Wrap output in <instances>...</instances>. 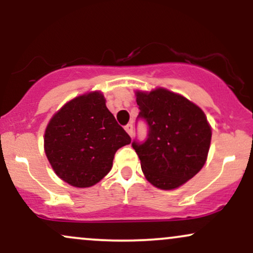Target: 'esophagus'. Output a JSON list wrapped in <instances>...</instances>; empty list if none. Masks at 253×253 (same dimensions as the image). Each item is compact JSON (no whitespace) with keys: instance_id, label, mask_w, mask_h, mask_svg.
Masks as SVG:
<instances>
[{"instance_id":"obj_1","label":"esophagus","mask_w":253,"mask_h":253,"mask_svg":"<svg viewBox=\"0 0 253 253\" xmlns=\"http://www.w3.org/2000/svg\"><path fill=\"white\" fill-rule=\"evenodd\" d=\"M125 129H126V132L128 133V134L132 136L133 135V125L132 124H128L125 126Z\"/></svg>"}]
</instances>
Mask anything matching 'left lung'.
Returning a JSON list of instances; mask_svg holds the SVG:
<instances>
[{
	"mask_svg": "<svg viewBox=\"0 0 253 253\" xmlns=\"http://www.w3.org/2000/svg\"><path fill=\"white\" fill-rule=\"evenodd\" d=\"M139 115L147 138L133 140L141 170L151 184L170 190L202 169L210 151L211 129L196 104L167 89L136 92Z\"/></svg>",
	"mask_w": 253,
	"mask_h": 253,
	"instance_id": "left-lung-1",
	"label": "left lung"
}]
</instances>
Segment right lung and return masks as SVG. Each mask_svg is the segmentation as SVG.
<instances>
[{
	"instance_id": "add662e5",
	"label": "right lung",
	"mask_w": 253,
	"mask_h": 253,
	"mask_svg": "<svg viewBox=\"0 0 253 253\" xmlns=\"http://www.w3.org/2000/svg\"><path fill=\"white\" fill-rule=\"evenodd\" d=\"M43 143L54 172L74 187L88 188L109 172L115 152L130 143V136L106 107L103 95L95 91L57 112Z\"/></svg>"
}]
</instances>
